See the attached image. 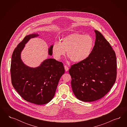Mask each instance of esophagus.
<instances>
[{"instance_id":"esophagus-1","label":"esophagus","mask_w":127,"mask_h":127,"mask_svg":"<svg viewBox=\"0 0 127 127\" xmlns=\"http://www.w3.org/2000/svg\"><path fill=\"white\" fill-rule=\"evenodd\" d=\"M64 68H65V71H68L69 68L67 66V65H65L64 66Z\"/></svg>"}]
</instances>
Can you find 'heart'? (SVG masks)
Wrapping results in <instances>:
<instances>
[{
	"mask_svg": "<svg viewBox=\"0 0 127 127\" xmlns=\"http://www.w3.org/2000/svg\"><path fill=\"white\" fill-rule=\"evenodd\" d=\"M94 46V40L91 36L74 32L62 38L61 42L54 43L52 51L56 60H60L66 51L67 56L72 62L80 63L89 58Z\"/></svg>",
	"mask_w": 127,
	"mask_h": 127,
	"instance_id": "heart-1",
	"label": "heart"
}]
</instances>
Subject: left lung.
<instances>
[{
	"label": "left lung",
	"mask_w": 127,
	"mask_h": 127,
	"mask_svg": "<svg viewBox=\"0 0 127 127\" xmlns=\"http://www.w3.org/2000/svg\"><path fill=\"white\" fill-rule=\"evenodd\" d=\"M94 32L95 41L89 58L72 65L69 70L73 94L84 102L102 98L111 89L116 78L115 52L100 32Z\"/></svg>",
	"instance_id": "obj_1"
}]
</instances>
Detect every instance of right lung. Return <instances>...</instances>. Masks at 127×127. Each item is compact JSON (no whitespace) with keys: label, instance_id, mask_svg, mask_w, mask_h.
<instances>
[{"label":"right lung","instance_id":"add662e5","mask_svg":"<svg viewBox=\"0 0 127 127\" xmlns=\"http://www.w3.org/2000/svg\"><path fill=\"white\" fill-rule=\"evenodd\" d=\"M38 33L26 36L17 46L12 55L11 74L12 84L24 100L37 105L45 104L54 98L59 80L65 73L62 62L54 59L44 60L36 67H31L23 62L21 54L25 45ZM53 45L48 48L52 55Z\"/></svg>","mask_w":127,"mask_h":127}]
</instances>
